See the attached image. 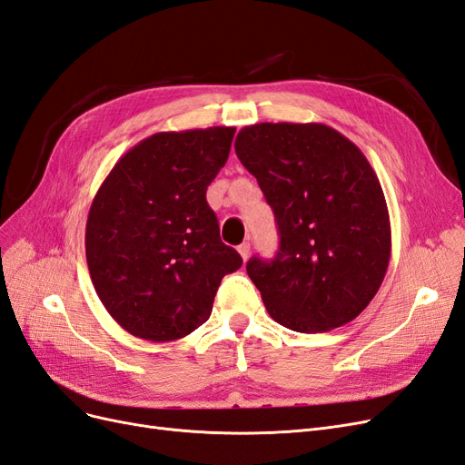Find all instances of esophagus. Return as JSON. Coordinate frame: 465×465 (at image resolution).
Masks as SVG:
<instances>
[{"mask_svg":"<svg viewBox=\"0 0 465 465\" xmlns=\"http://www.w3.org/2000/svg\"><path fill=\"white\" fill-rule=\"evenodd\" d=\"M238 254H241L242 260L246 262L248 256H250V242H242L241 246H238Z\"/></svg>","mask_w":465,"mask_h":465,"instance_id":"34e87169","label":"esophagus"}]
</instances>
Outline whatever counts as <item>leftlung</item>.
Returning <instances> with one entry per match:
<instances>
[{
	"label": "left lung",
	"instance_id": "8db88e82",
	"mask_svg": "<svg viewBox=\"0 0 465 465\" xmlns=\"http://www.w3.org/2000/svg\"><path fill=\"white\" fill-rule=\"evenodd\" d=\"M234 151L281 234L272 262L246 265L265 311L301 333L355 320L382 285L391 254L386 198L362 151L316 122L246 125Z\"/></svg>",
	"mask_w": 465,
	"mask_h": 465
}]
</instances>
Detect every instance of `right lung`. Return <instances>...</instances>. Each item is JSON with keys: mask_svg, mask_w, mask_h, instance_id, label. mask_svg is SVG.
<instances>
[{"mask_svg": "<svg viewBox=\"0 0 465 465\" xmlns=\"http://www.w3.org/2000/svg\"><path fill=\"white\" fill-rule=\"evenodd\" d=\"M236 128L159 132L124 153L98 188L85 229L98 299L142 340L176 341L213 311L221 279L242 265L221 242L205 192Z\"/></svg>", "mask_w": 465, "mask_h": 465, "instance_id": "1", "label": "right lung"}]
</instances>
